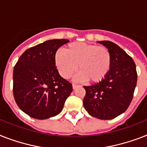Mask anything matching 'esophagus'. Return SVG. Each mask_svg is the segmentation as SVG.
I'll return each instance as SVG.
<instances>
[{"mask_svg": "<svg viewBox=\"0 0 147 147\" xmlns=\"http://www.w3.org/2000/svg\"><path fill=\"white\" fill-rule=\"evenodd\" d=\"M78 84H72V88H73V89H76V88H77L78 87Z\"/></svg>", "mask_w": 147, "mask_h": 147, "instance_id": "34e87169", "label": "esophagus"}]
</instances>
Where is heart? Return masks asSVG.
Wrapping results in <instances>:
<instances>
[{
	"label": "heart",
	"instance_id": "obj_1",
	"mask_svg": "<svg viewBox=\"0 0 147 147\" xmlns=\"http://www.w3.org/2000/svg\"><path fill=\"white\" fill-rule=\"evenodd\" d=\"M54 60L63 78H69L78 69L80 71L75 80H88L91 83L104 79L112 64L111 53L106 47L82 42L71 43L65 51H57Z\"/></svg>",
	"mask_w": 147,
	"mask_h": 147
}]
</instances>
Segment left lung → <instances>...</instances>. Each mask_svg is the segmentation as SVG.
<instances>
[{"label":"left lung","mask_w":147,"mask_h":147,"mask_svg":"<svg viewBox=\"0 0 147 147\" xmlns=\"http://www.w3.org/2000/svg\"><path fill=\"white\" fill-rule=\"evenodd\" d=\"M109 51L112 57L110 70L104 79L86 90L83 104L91 116L109 120L119 116L128 108L137 85L138 74L132 58L115 43L98 41Z\"/></svg>","instance_id":"left-lung-1"}]
</instances>
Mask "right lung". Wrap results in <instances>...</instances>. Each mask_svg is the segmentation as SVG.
<instances>
[{
	"label": "right lung",
	"mask_w": 147,
	"mask_h": 147,
	"mask_svg": "<svg viewBox=\"0 0 147 147\" xmlns=\"http://www.w3.org/2000/svg\"><path fill=\"white\" fill-rule=\"evenodd\" d=\"M69 41L53 39L30 47L14 66V99L30 117L47 119L58 115L71 94V84L59 76L54 60L57 50Z\"/></svg>",
	"instance_id": "1"
}]
</instances>
